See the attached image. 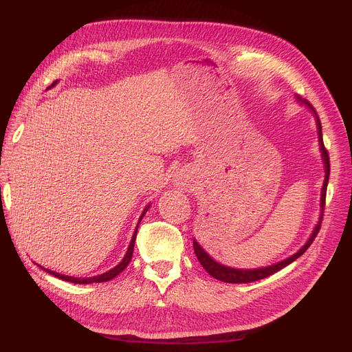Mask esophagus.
<instances>
[{
  "label": "esophagus",
  "mask_w": 352,
  "mask_h": 352,
  "mask_svg": "<svg viewBox=\"0 0 352 352\" xmlns=\"http://www.w3.org/2000/svg\"><path fill=\"white\" fill-rule=\"evenodd\" d=\"M188 179H185V177H180V182H186Z\"/></svg>",
  "instance_id": "34e87169"
}]
</instances>
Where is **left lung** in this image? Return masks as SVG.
Masks as SVG:
<instances>
[{"mask_svg": "<svg viewBox=\"0 0 352 352\" xmlns=\"http://www.w3.org/2000/svg\"><path fill=\"white\" fill-rule=\"evenodd\" d=\"M304 104L310 105L308 102L302 101ZM311 109V105H310ZM314 111V109H311ZM316 114V113H314ZM316 122H317V131H318V141H320V150L323 153V162H324V168H326V177H324V184H323V189H322V210H324V204H326V189H327V182H329V175H330V162H329V153L326 150V146L323 144V136H322V123H320V119H318V116L316 114ZM322 220H323V214H320V221H318V225L316 226V229L313 230L310 239L307 241V243L304 245V247L298 251L296 254H294L292 257L286 258L278 264H273V265H269V267H264V269H255V270H238V269H230V267H226V265H221L219 263H216L214 260H212L210 255L202 250L198 242L194 241V251H195V255L198 261L201 263L202 267L206 269V272L208 274H211L212 278L214 279H219L221 282H226V283H250V282H255V280H260V279H264L267 278V276L279 272L280 269L286 267L287 264H291L292 261H295L298 257H301V255L308 250V247L313 243V241L316 239L318 230H320V226H322Z\"/></svg>", "mask_w": 352, "mask_h": 352, "instance_id": "1", "label": "left lung"}]
</instances>
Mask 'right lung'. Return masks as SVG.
Listing matches in <instances>:
<instances>
[{
  "instance_id": "obj_1",
  "label": "right lung",
  "mask_w": 352,
  "mask_h": 352,
  "mask_svg": "<svg viewBox=\"0 0 352 352\" xmlns=\"http://www.w3.org/2000/svg\"><path fill=\"white\" fill-rule=\"evenodd\" d=\"M54 83H56V82H54ZM54 83H52V85H54ZM146 210H148V208H145V211H146ZM145 211L142 212L141 219L144 217ZM136 230H138V228H136ZM136 230H135V233H133L132 241H131V245H129V248H127V252H126V255H124V258L122 260V263L117 264L114 269L109 270L107 273H102V274H100V276H94V278L80 279V278H72V276H65V274H60V273H56V272H51L50 269H44V267H41V269H44L47 273H50V274H52V276H56V278H58V279H61V280L70 282V283L85 285V283H101V282H109V280L114 279L117 274H120V273L127 267V264H129V261H131V258H132V255H133V247H135V241H136Z\"/></svg>"
}]
</instances>
